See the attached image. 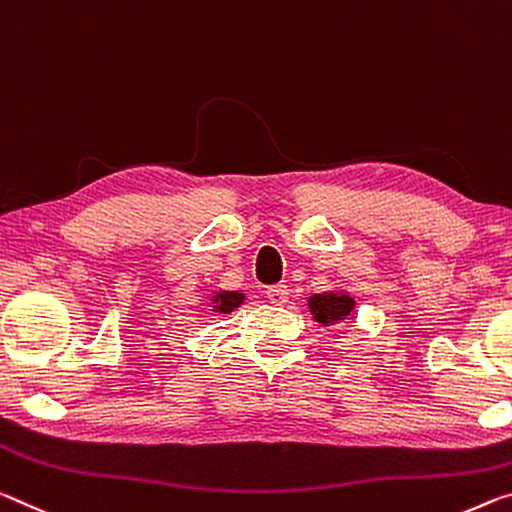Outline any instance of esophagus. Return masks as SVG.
I'll return each mask as SVG.
<instances>
[{
	"label": "esophagus",
	"instance_id": "esophagus-1",
	"mask_svg": "<svg viewBox=\"0 0 512 512\" xmlns=\"http://www.w3.org/2000/svg\"><path fill=\"white\" fill-rule=\"evenodd\" d=\"M266 298H269L273 305H285L289 300V289L287 285H275L271 289H266Z\"/></svg>",
	"mask_w": 512,
	"mask_h": 512
}]
</instances>
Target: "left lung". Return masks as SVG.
Segmentation results:
<instances>
[{"label":"left lung","mask_w":512,"mask_h":512,"mask_svg":"<svg viewBox=\"0 0 512 512\" xmlns=\"http://www.w3.org/2000/svg\"><path fill=\"white\" fill-rule=\"evenodd\" d=\"M307 307H310L316 323H323V326H335V323L353 319L355 314V300L346 291H323V294H314L307 298Z\"/></svg>","instance_id":"8db88e82"}]
</instances>
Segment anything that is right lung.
Listing matches in <instances>:
<instances>
[{
    "label": "right lung",
    "mask_w": 512,
    "mask_h": 512,
    "mask_svg": "<svg viewBox=\"0 0 512 512\" xmlns=\"http://www.w3.org/2000/svg\"><path fill=\"white\" fill-rule=\"evenodd\" d=\"M243 300H246V296L239 294V291H216V294L212 296V307H214V312L230 314L237 310Z\"/></svg>",
    "instance_id": "obj_1"
}]
</instances>
